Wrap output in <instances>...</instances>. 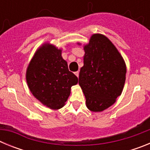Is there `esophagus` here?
<instances>
[{
    "label": "esophagus",
    "instance_id": "1",
    "mask_svg": "<svg viewBox=\"0 0 150 150\" xmlns=\"http://www.w3.org/2000/svg\"><path fill=\"white\" fill-rule=\"evenodd\" d=\"M74 74H75V75H76V76H77V77H78V76H79V71H76V72H75V73H74Z\"/></svg>",
    "mask_w": 150,
    "mask_h": 150
}]
</instances>
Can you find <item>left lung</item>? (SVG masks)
Listing matches in <instances>:
<instances>
[{
	"label": "left lung",
	"instance_id": "1",
	"mask_svg": "<svg viewBox=\"0 0 150 150\" xmlns=\"http://www.w3.org/2000/svg\"><path fill=\"white\" fill-rule=\"evenodd\" d=\"M84 50V65L80 69L79 84L88 110L100 112L114 104L121 95L126 67L114 45L102 34L91 36Z\"/></svg>",
	"mask_w": 150,
	"mask_h": 150
}]
</instances>
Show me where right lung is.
Here are the masks:
<instances>
[{
  "label": "right lung",
  "mask_w": 150,
  "mask_h": 150,
  "mask_svg": "<svg viewBox=\"0 0 150 150\" xmlns=\"http://www.w3.org/2000/svg\"><path fill=\"white\" fill-rule=\"evenodd\" d=\"M26 79L33 95L53 110L64 105L71 86L78 83V78L62 59V50L47 44L36 52L28 67Z\"/></svg>",
  "instance_id": "1"
}]
</instances>
